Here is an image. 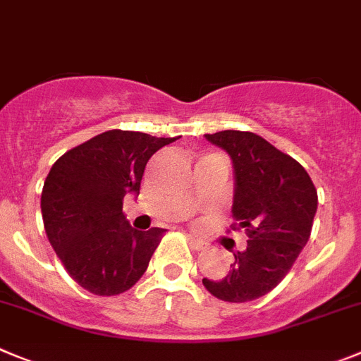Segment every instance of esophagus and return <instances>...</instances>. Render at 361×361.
I'll list each match as a JSON object with an SVG mask.
<instances>
[{
    "mask_svg": "<svg viewBox=\"0 0 361 361\" xmlns=\"http://www.w3.org/2000/svg\"><path fill=\"white\" fill-rule=\"evenodd\" d=\"M187 238H188V242H190V245H192V247L196 249V251H203V249L207 247V244H204V242L201 240V238L194 237V235L187 233Z\"/></svg>",
    "mask_w": 361,
    "mask_h": 361,
    "instance_id": "obj_1",
    "label": "esophagus"
}]
</instances>
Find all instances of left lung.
Segmentation results:
<instances>
[{"label": "left lung", "mask_w": 361, "mask_h": 361, "mask_svg": "<svg viewBox=\"0 0 361 361\" xmlns=\"http://www.w3.org/2000/svg\"><path fill=\"white\" fill-rule=\"evenodd\" d=\"M231 158L235 173L231 230H245L244 251L233 252L230 274L203 278L212 295L247 302L278 287L312 233L317 190L298 160L251 131L224 130L204 135Z\"/></svg>", "instance_id": "left-lung-1"}]
</instances>
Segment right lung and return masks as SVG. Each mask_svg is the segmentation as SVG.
<instances>
[{"label":"right lung","instance_id":"obj_1","mask_svg":"<svg viewBox=\"0 0 361 361\" xmlns=\"http://www.w3.org/2000/svg\"><path fill=\"white\" fill-rule=\"evenodd\" d=\"M176 139L109 130L63 153L44 181L40 210L51 247L71 278L96 295H117L142 278L165 230L139 231L123 214L139 196L146 164Z\"/></svg>","mask_w":361,"mask_h":361}]
</instances>
